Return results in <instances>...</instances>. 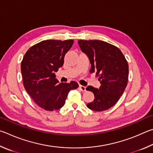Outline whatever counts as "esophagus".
<instances>
[{"instance_id": "34e87169", "label": "esophagus", "mask_w": 153, "mask_h": 153, "mask_svg": "<svg viewBox=\"0 0 153 153\" xmlns=\"http://www.w3.org/2000/svg\"><path fill=\"white\" fill-rule=\"evenodd\" d=\"M79 89L81 91H86V87L85 86H82V85H79Z\"/></svg>"}]
</instances>
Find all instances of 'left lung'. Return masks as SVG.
I'll return each instance as SVG.
<instances>
[{
  "label": "left lung",
  "instance_id": "obj_1",
  "mask_svg": "<svg viewBox=\"0 0 153 153\" xmlns=\"http://www.w3.org/2000/svg\"><path fill=\"white\" fill-rule=\"evenodd\" d=\"M82 52L89 58L91 73L99 76V89L88 86L87 91L93 93L95 99L87 104L88 108L102 111L111 108L119 100L127 86L128 64L118 48L101 40L78 41Z\"/></svg>",
  "mask_w": 153,
  "mask_h": 153
}]
</instances>
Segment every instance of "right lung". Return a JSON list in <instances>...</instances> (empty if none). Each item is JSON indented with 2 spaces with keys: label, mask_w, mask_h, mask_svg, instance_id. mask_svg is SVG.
Here are the masks:
<instances>
[{
  "label": "right lung",
  "mask_w": 153,
  "mask_h": 153,
  "mask_svg": "<svg viewBox=\"0 0 153 153\" xmlns=\"http://www.w3.org/2000/svg\"><path fill=\"white\" fill-rule=\"evenodd\" d=\"M72 39L44 40L31 46L21 62L23 86L40 108L58 110L65 103L67 95L76 89V82H59L55 72L64 64V56L71 49Z\"/></svg>",
  "instance_id": "obj_1"
}]
</instances>
